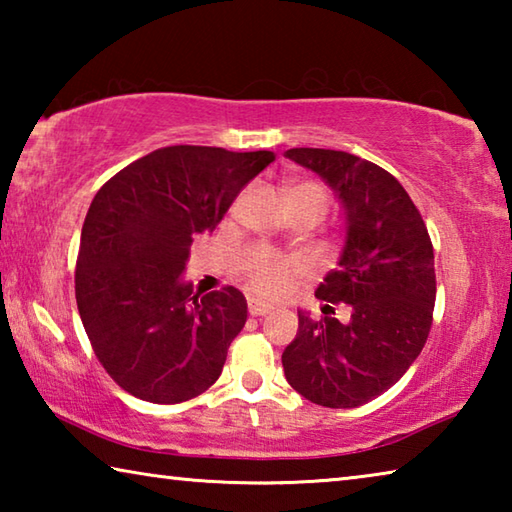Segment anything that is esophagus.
I'll use <instances>...</instances> for the list:
<instances>
[{
	"instance_id": "esophagus-1",
	"label": "esophagus",
	"mask_w": 512,
	"mask_h": 512,
	"mask_svg": "<svg viewBox=\"0 0 512 512\" xmlns=\"http://www.w3.org/2000/svg\"><path fill=\"white\" fill-rule=\"evenodd\" d=\"M271 305H266V302H262V300H255V298H250L248 300V314L250 316H266V314H271Z\"/></svg>"
}]
</instances>
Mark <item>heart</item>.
<instances>
[{"mask_svg":"<svg viewBox=\"0 0 512 512\" xmlns=\"http://www.w3.org/2000/svg\"><path fill=\"white\" fill-rule=\"evenodd\" d=\"M287 205L314 207L323 216L329 205V192L325 185L316 183V180H300V183L289 187ZM300 271L302 264L296 257L257 250L246 264V280L257 296L280 298L291 289V284L296 280V275H300Z\"/></svg>","mask_w":512,"mask_h":512,"instance_id":"obj_1","label":"heart"}]
</instances>
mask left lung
<instances>
[{
	"instance_id": "1",
	"label": "left lung",
	"mask_w": 512,
	"mask_h": 512,
	"mask_svg": "<svg viewBox=\"0 0 512 512\" xmlns=\"http://www.w3.org/2000/svg\"><path fill=\"white\" fill-rule=\"evenodd\" d=\"M316 171L345 212V246L316 298L325 314L348 305L350 320L298 314V334L282 354L293 391L327 409H354L386 393L418 359L433 323V246L418 207L375 162L329 149H289Z\"/></svg>"
}]
</instances>
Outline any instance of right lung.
Masks as SVG:
<instances>
[{"label": "right lung", "instance_id": "1", "mask_svg": "<svg viewBox=\"0 0 512 512\" xmlns=\"http://www.w3.org/2000/svg\"><path fill=\"white\" fill-rule=\"evenodd\" d=\"M273 151L164 146L115 173L88 210L76 259V305L92 350L126 393L178 404L219 379L246 325L244 293L192 296V237L212 232Z\"/></svg>", "mask_w": 512, "mask_h": 512}]
</instances>
